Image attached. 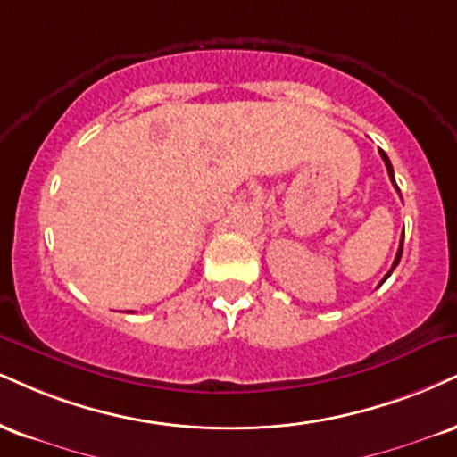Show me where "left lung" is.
Listing matches in <instances>:
<instances>
[{
    "mask_svg": "<svg viewBox=\"0 0 457 457\" xmlns=\"http://www.w3.org/2000/svg\"><path fill=\"white\" fill-rule=\"evenodd\" d=\"M378 153H381L383 162H386V168H387V174H389V179H392V185L395 187V191H398V194H400L398 185H395V179H394V168H392V162H389V157L386 155V151H381V148H378ZM403 245H404V234H403V240H400L398 253H395V260H394V263H392V270H389V272L386 274V278H383V281H381V283H378V285H383V283H386V281H387V277H389V274H392V272H394V268H395V266H398V263H400V257H403Z\"/></svg>",
    "mask_w": 457,
    "mask_h": 457,
    "instance_id": "left-lung-1",
    "label": "left lung"
}]
</instances>
